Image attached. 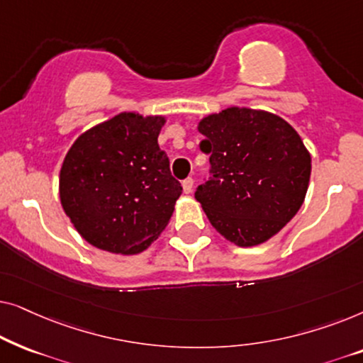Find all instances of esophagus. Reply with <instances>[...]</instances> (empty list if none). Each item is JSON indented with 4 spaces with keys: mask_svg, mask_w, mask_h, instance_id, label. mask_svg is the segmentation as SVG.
I'll use <instances>...</instances> for the list:
<instances>
[{
    "mask_svg": "<svg viewBox=\"0 0 363 363\" xmlns=\"http://www.w3.org/2000/svg\"><path fill=\"white\" fill-rule=\"evenodd\" d=\"M193 183H195V180H193L191 177L185 178V180H183V183H182L183 191H185V193H191V190H193Z\"/></svg>",
    "mask_w": 363,
    "mask_h": 363,
    "instance_id": "34e87169",
    "label": "esophagus"
}]
</instances>
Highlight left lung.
Masks as SVG:
<instances>
[{
  "instance_id": "left-lung-1",
  "label": "left lung",
  "mask_w": 363,
  "mask_h": 363,
  "mask_svg": "<svg viewBox=\"0 0 363 363\" xmlns=\"http://www.w3.org/2000/svg\"><path fill=\"white\" fill-rule=\"evenodd\" d=\"M200 150L210 177L196 188L208 220L226 240L261 245L289 223L304 201L311 155L284 118L231 107L203 118Z\"/></svg>"
}]
</instances>
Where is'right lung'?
<instances>
[{"label": "right lung", "instance_id": "add662e5", "mask_svg": "<svg viewBox=\"0 0 363 363\" xmlns=\"http://www.w3.org/2000/svg\"><path fill=\"white\" fill-rule=\"evenodd\" d=\"M163 117L123 112L74 142L59 195L84 240L99 250L137 255L165 230L182 185L158 147Z\"/></svg>", "mask_w": 363, "mask_h": 363}]
</instances>
